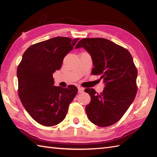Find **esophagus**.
<instances>
[{
    "label": "esophagus",
    "instance_id": "esophagus-1",
    "mask_svg": "<svg viewBox=\"0 0 157 157\" xmlns=\"http://www.w3.org/2000/svg\"><path fill=\"white\" fill-rule=\"evenodd\" d=\"M84 89L83 88H82V87H78V92H79V93H82V92H84Z\"/></svg>",
    "mask_w": 157,
    "mask_h": 157
}]
</instances>
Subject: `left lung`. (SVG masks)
I'll use <instances>...</instances> for the list:
<instances>
[{
  "mask_svg": "<svg viewBox=\"0 0 157 157\" xmlns=\"http://www.w3.org/2000/svg\"><path fill=\"white\" fill-rule=\"evenodd\" d=\"M84 48L91 56L93 75H101L105 88L101 94L86 88L91 97L86 106L88 119L96 125L107 127L121 119L137 92L138 71L128 50L105 38H83L75 48Z\"/></svg>",
  "mask_w": 157,
  "mask_h": 157,
  "instance_id": "obj_1",
  "label": "left lung"
}]
</instances>
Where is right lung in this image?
Returning a JSON list of instances; mask_svg holds the SVG:
<instances>
[{
	"label": "right lung",
	"instance_id": "right-lung-1",
	"mask_svg": "<svg viewBox=\"0 0 157 157\" xmlns=\"http://www.w3.org/2000/svg\"><path fill=\"white\" fill-rule=\"evenodd\" d=\"M79 39L52 38L32 45L23 53L17 70L19 96L29 115L42 125L61 123L78 93L75 86H55L52 74Z\"/></svg>",
	"mask_w": 157,
	"mask_h": 157
}]
</instances>
